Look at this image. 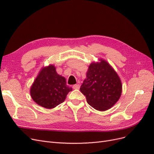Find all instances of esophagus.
<instances>
[{"instance_id":"1","label":"esophagus","mask_w":154,"mask_h":154,"mask_svg":"<svg viewBox=\"0 0 154 154\" xmlns=\"http://www.w3.org/2000/svg\"><path fill=\"white\" fill-rule=\"evenodd\" d=\"M72 88H74V89H79V88H80V85H79V84L74 85L72 86Z\"/></svg>"}]
</instances>
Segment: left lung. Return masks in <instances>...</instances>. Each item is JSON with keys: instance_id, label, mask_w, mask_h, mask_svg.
Here are the masks:
<instances>
[{"instance_id": "1", "label": "left lung", "mask_w": 154, "mask_h": 154, "mask_svg": "<svg viewBox=\"0 0 154 154\" xmlns=\"http://www.w3.org/2000/svg\"><path fill=\"white\" fill-rule=\"evenodd\" d=\"M88 66L87 78L83 80L80 91L86 97L88 105L96 110L105 111L110 109L122 95L120 78L110 64L100 59Z\"/></svg>"}]
</instances>
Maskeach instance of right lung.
I'll use <instances>...</instances> for the list:
<instances>
[{
  "mask_svg": "<svg viewBox=\"0 0 154 154\" xmlns=\"http://www.w3.org/2000/svg\"><path fill=\"white\" fill-rule=\"evenodd\" d=\"M72 89L66 85V80L56 71L53 65L42 69L31 87L32 99L45 109H53L63 103Z\"/></svg>",
  "mask_w": 154,
  "mask_h": 154,
  "instance_id": "obj_1",
  "label": "right lung"
}]
</instances>
